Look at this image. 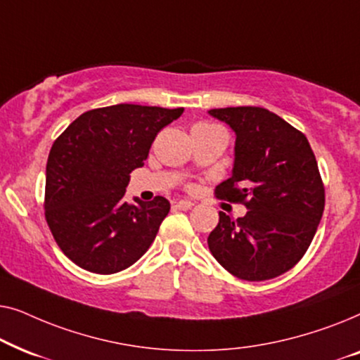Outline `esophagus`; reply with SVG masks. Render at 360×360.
Segmentation results:
<instances>
[{
  "label": "esophagus",
  "instance_id": "obj_1",
  "mask_svg": "<svg viewBox=\"0 0 360 360\" xmlns=\"http://www.w3.org/2000/svg\"><path fill=\"white\" fill-rule=\"evenodd\" d=\"M174 208L180 210V211H186V210L193 208V203H191V201H188V200H180L174 205Z\"/></svg>",
  "mask_w": 360,
  "mask_h": 360
}]
</instances>
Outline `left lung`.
<instances>
[{"instance_id":"1","label":"left lung","mask_w":360,"mask_h":360,"mask_svg":"<svg viewBox=\"0 0 360 360\" xmlns=\"http://www.w3.org/2000/svg\"><path fill=\"white\" fill-rule=\"evenodd\" d=\"M236 132L231 179L216 198L243 203L244 218L219 211L208 236L213 257L249 282H262L293 269L316 234L324 211V185L311 146L302 131L259 106L210 110Z\"/></svg>"}]
</instances>
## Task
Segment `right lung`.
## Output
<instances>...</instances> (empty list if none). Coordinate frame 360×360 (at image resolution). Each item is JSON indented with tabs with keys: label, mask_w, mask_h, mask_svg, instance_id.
Masks as SVG:
<instances>
[{
	"label": "right lung",
	"mask_w": 360,
	"mask_h": 360,
	"mask_svg": "<svg viewBox=\"0 0 360 360\" xmlns=\"http://www.w3.org/2000/svg\"><path fill=\"white\" fill-rule=\"evenodd\" d=\"M184 108L112 105L83 112L49 152L44 210L63 254L93 274L121 272L154 243L169 214L164 196L124 200L129 174Z\"/></svg>",
	"instance_id": "add662e5"
}]
</instances>
